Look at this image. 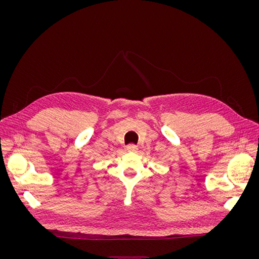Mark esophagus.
Instances as JSON below:
<instances>
[{"mask_svg":"<svg viewBox=\"0 0 259 259\" xmlns=\"http://www.w3.org/2000/svg\"><path fill=\"white\" fill-rule=\"evenodd\" d=\"M126 149L128 151H131V152H136L137 150H138V146H136V145H134V144H130L127 147H126Z\"/></svg>","mask_w":259,"mask_h":259,"instance_id":"obj_1","label":"esophagus"}]
</instances>
